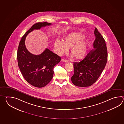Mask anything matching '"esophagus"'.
Returning a JSON list of instances; mask_svg holds the SVG:
<instances>
[{
  "label": "esophagus",
  "instance_id": "obj_1",
  "mask_svg": "<svg viewBox=\"0 0 124 124\" xmlns=\"http://www.w3.org/2000/svg\"><path fill=\"white\" fill-rule=\"evenodd\" d=\"M61 61H62V62H68V60H65V59H61Z\"/></svg>",
  "mask_w": 124,
  "mask_h": 124
}]
</instances>
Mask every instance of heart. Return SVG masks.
I'll list each match as a JSON object with an SVG mask.
<instances>
[{
	"label": "heart",
	"instance_id": "heart-1",
	"mask_svg": "<svg viewBox=\"0 0 124 124\" xmlns=\"http://www.w3.org/2000/svg\"><path fill=\"white\" fill-rule=\"evenodd\" d=\"M83 35L78 32H74L66 35L63 42L56 40L54 43L56 52L62 55L67 51L70 48V53L76 60L84 58L87 51L86 43L84 40Z\"/></svg>",
	"mask_w": 124,
	"mask_h": 124
}]
</instances>
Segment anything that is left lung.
I'll use <instances>...</instances> for the list:
<instances>
[{
    "label": "left lung",
    "mask_w": 124,
    "mask_h": 124,
    "mask_svg": "<svg viewBox=\"0 0 124 124\" xmlns=\"http://www.w3.org/2000/svg\"><path fill=\"white\" fill-rule=\"evenodd\" d=\"M94 34V50H91L82 61L74 63V74L71 81L77 86L92 85L100 76L107 63L108 54L105 40L97 28Z\"/></svg>",
    "instance_id": "1"
}]
</instances>
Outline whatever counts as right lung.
<instances>
[{
    "label": "right lung",
    "instance_id": "add662e5",
    "mask_svg": "<svg viewBox=\"0 0 124 124\" xmlns=\"http://www.w3.org/2000/svg\"><path fill=\"white\" fill-rule=\"evenodd\" d=\"M47 22L33 25L21 39L17 51L18 66L24 78L34 87H44L53 78V69L61 61V57L46 48L41 54L34 55L27 50L25 41L27 34L34 30L50 26Z\"/></svg>",
    "mask_w": 124,
    "mask_h": 124
}]
</instances>
